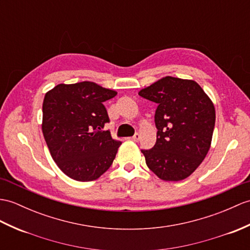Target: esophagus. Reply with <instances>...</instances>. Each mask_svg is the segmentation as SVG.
Listing matches in <instances>:
<instances>
[{
    "label": "esophagus",
    "instance_id": "34e87169",
    "mask_svg": "<svg viewBox=\"0 0 250 250\" xmlns=\"http://www.w3.org/2000/svg\"><path fill=\"white\" fill-rule=\"evenodd\" d=\"M139 138H141V135H139L138 133H135V134L131 137L132 141H134V142H138Z\"/></svg>",
    "mask_w": 250,
    "mask_h": 250
}]
</instances>
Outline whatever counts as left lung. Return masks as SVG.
<instances>
[{"mask_svg": "<svg viewBox=\"0 0 250 250\" xmlns=\"http://www.w3.org/2000/svg\"><path fill=\"white\" fill-rule=\"evenodd\" d=\"M138 95L158 104L156 143L142 150L149 169L164 181H181L193 173L211 147L215 108L193 80L165 77Z\"/></svg>", "mask_w": 250, "mask_h": 250, "instance_id": "8db88e82", "label": "left lung"}]
</instances>
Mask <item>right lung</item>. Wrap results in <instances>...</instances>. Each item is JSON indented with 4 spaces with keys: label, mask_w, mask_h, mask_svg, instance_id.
<instances>
[{
    "label": "right lung",
    "mask_w": 250,
    "mask_h": 250,
    "mask_svg": "<svg viewBox=\"0 0 250 250\" xmlns=\"http://www.w3.org/2000/svg\"><path fill=\"white\" fill-rule=\"evenodd\" d=\"M117 91L94 82L59 84L42 104V133L52 159L66 176L81 182L102 176L121 142L103 131L109 118L103 102Z\"/></svg>",
    "instance_id": "obj_1"
}]
</instances>
